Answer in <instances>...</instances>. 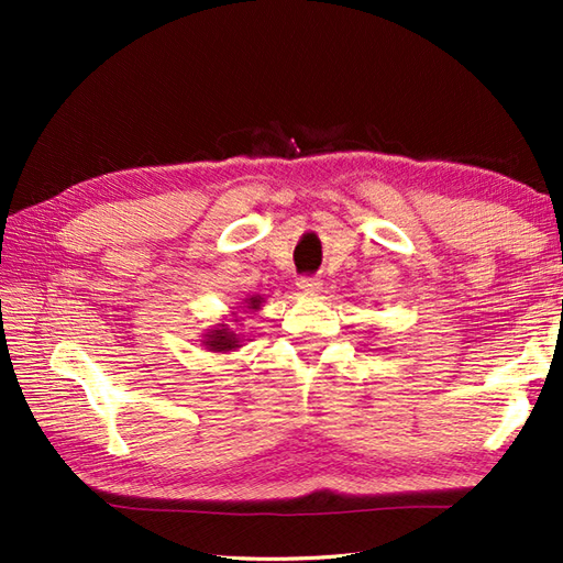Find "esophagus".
Segmentation results:
<instances>
[{"mask_svg": "<svg viewBox=\"0 0 563 563\" xmlns=\"http://www.w3.org/2000/svg\"><path fill=\"white\" fill-rule=\"evenodd\" d=\"M297 288H300L305 295H314L321 290V280L314 278V275H305V278L297 280Z\"/></svg>", "mask_w": 563, "mask_h": 563, "instance_id": "34e87169", "label": "esophagus"}]
</instances>
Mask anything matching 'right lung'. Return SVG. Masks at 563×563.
Listing matches in <instances>:
<instances>
[{"instance_id":"add662e5","label":"right lung","mask_w":563,"mask_h":563,"mask_svg":"<svg viewBox=\"0 0 563 563\" xmlns=\"http://www.w3.org/2000/svg\"><path fill=\"white\" fill-rule=\"evenodd\" d=\"M244 302H246L249 312H254V309H261L263 297H261V295H254V297H249V300H244ZM202 343H206V349H210V351H214V353H227V351L239 349L236 333L230 331V327H227V324H218L214 329H210V331L206 333V341H202Z\"/></svg>"}]
</instances>
